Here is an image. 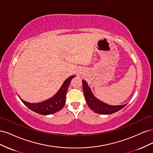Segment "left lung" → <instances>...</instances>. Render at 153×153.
Wrapping results in <instances>:
<instances>
[{"label":"left lung","mask_w":153,"mask_h":153,"mask_svg":"<svg viewBox=\"0 0 153 153\" xmlns=\"http://www.w3.org/2000/svg\"><path fill=\"white\" fill-rule=\"evenodd\" d=\"M82 84L83 91H84L86 102L90 108L96 113L101 114H112L122 109L126 105V104H125L121 105L112 106L105 103L95 98L94 95L92 94L89 87L88 86L87 82L85 80H82Z\"/></svg>","instance_id":"8db88e82"}]
</instances>
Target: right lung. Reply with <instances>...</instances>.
Returning a JSON list of instances; mask_svg holds the SVG:
<instances>
[{"instance_id":"right-lung-1","label":"right lung","mask_w":153,"mask_h":153,"mask_svg":"<svg viewBox=\"0 0 153 153\" xmlns=\"http://www.w3.org/2000/svg\"><path fill=\"white\" fill-rule=\"evenodd\" d=\"M74 77H75V75L67 78L56 94L54 95L52 98L43 101V102L30 103L26 102L22 99L20 100L29 109L41 115H50L59 112L63 108L64 104H65L66 95L68 87L70 84L72 78Z\"/></svg>"}]
</instances>
